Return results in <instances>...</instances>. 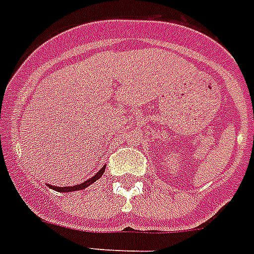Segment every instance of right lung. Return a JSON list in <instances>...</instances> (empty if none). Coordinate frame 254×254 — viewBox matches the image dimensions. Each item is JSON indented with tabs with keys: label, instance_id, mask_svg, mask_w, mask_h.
<instances>
[{
	"label": "right lung",
	"instance_id": "1",
	"mask_svg": "<svg viewBox=\"0 0 254 254\" xmlns=\"http://www.w3.org/2000/svg\"><path fill=\"white\" fill-rule=\"evenodd\" d=\"M104 171H105V166L101 167V170H100L99 173L96 174V175H93L92 178H89L88 181L83 182V183H80V185H77V186H71V187H57V186H50L47 185L49 187H51L53 190H55V191H59V192H71V191H79V190H84L87 189L88 186H91L93 182H96L97 179H100L101 178V175L104 174Z\"/></svg>",
	"mask_w": 254,
	"mask_h": 254
}]
</instances>
